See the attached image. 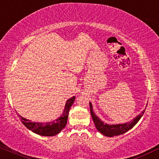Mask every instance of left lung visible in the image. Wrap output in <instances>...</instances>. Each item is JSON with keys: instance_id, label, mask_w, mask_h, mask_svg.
I'll return each instance as SVG.
<instances>
[{"instance_id": "obj_1", "label": "left lung", "mask_w": 159, "mask_h": 159, "mask_svg": "<svg viewBox=\"0 0 159 159\" xmlns=\"http://www.w3.org/2000/svg\"><path fill=\"white\" fill-rule=\"evenodd\" d=\"M90 106V112L91 115H92V119L94 120V123L96 126L97 129L99 131V132L102 133L103 135L107 137H114L118 136V135L124 134L127 131L131 129L137 122L140 119L142 116H143L144 112L143 111L139 116H137L136 118H134L130 122H127L126 124H115V125H110V124H104L97 116L95 115L94 112H93V108L92 103L89 102Z\"/></svg>"}]
</instances>
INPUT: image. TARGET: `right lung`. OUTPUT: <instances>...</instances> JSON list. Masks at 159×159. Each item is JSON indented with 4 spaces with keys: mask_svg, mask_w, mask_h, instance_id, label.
<instances>
[{
    "mask_svg": "<svg viewBox=\"0 0 159 159\" xmlns=\"http://www.w3.org/2000/svg\"><path fill=\"white\" fill-rule=\"evenodd\" d=\"M75 97H71L67 101L66 105L64 110V113L61 117L57 118V120L52 122L48 123H35L31 122V120H27L22 116L17 114L21 121L28 129L31 130L35 134H38L42 136H54V135L59 134L61 130L65 128L67 124V118H68V113L70 109L73 104L74 100H75Z\"/></svg>",
    "mask_w": 159,
    "mask_h": 159,
    "instance_id": "add662e5",
    "label": "right lung"
}]
</instances>
